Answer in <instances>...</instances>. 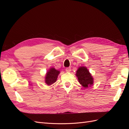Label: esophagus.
<instances>
[{
	"mask_svg": "<svg viewBox=\"0 0 129 129\" xmlns=\"http://www.w3.org/2000/svg\"><path fill=\"white\" fill-rule=\"evenodd\" d=\"M66 71L67 72H70L71 71V68L70 67H68V68H66Z\"/></svg>",
	"mask_w": 129,
	"mask_h": 129,
	"instance_id": "1",
	"label": "esophagus"
}]
</instances>
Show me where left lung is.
Wrapping results in <instances>:
<instances>
[{"label":"left lung","mask_w":129,"mask_h":129,"mask_svg":"<svg viewBox=\"0 0 129 129\" xmlns=\"http://www.w3.org/2000/svg\"><path fill=\"white\" fill-rule=\"evenodd\" d=\"M76 75L79 83L83 87L88 88L93 84V78L86 67H80L77 71Z\"/></svg>","instance_id":"obj_1"}]
</instances>
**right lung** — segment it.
Segmentation results:
<instances>
[{
	"mask_svg": "<svg viewBox=\"0 0 129 129\" xmlns=\"http://www.w3.org/2000/svg\"><path fill=\"white\" fill-rule=\"evenodd\" d=\"M59 73L60 72L57 71L55 68H50L49 71L47 73L46 76L45 82L46 84L49 85L55 82Z\"/></svg>",
	"mask_w": 129,
	"mask_h": 129,
	"instance_id": "obj_1",
	"label": "right lung"
}]
</instances>
